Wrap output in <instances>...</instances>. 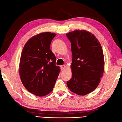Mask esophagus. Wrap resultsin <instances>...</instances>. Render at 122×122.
Returning a JSON list of instances; mask_svg holds the SVG:
<instances>
[{
    "label": "esophagus",
    "mask_w": 122,
    "mask_h": 122,
    "mask_svg": "<svg viewBox=\"0 0 122 122\" xmlns=\"http://www.w3.org/2000/svg\"><path fill=\"white\" fill-rule=\"evenodd\" d=\"M65 67H66V66L65 65L60 66V68H61V71H63V70L65 68Z\"/></svg>",
    "instance_id": "1"
}]
</instances>
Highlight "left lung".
Returning a JSON list of instances; mask_svg holds the SVG:
<instances>
[{
  "mask_svg": "<svg viewBox=\"0 0 122 122\" xmlns=\"http://www.w3.org/2000/svg\"><path fill=\"white\" fill-rule=\"evenodd\" d=\"M71 42V78L67 82L71 92L85 95L98 86L104 68L102 46L95 36L85 30L66 34Z\"/></svg>",
  "mask_w": 122,
  "mask_h": 122,
  "instance_id": "8db88e82",
  "label": "left lung"
}]
</instances>
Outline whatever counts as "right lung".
<instances>
[{
  "label": "right lung",
  "mask_w": 122,
  "mask_h": 122,
  "mask_svg": "<svg viewBox=\"0 0 122 122\" xmlns=\"http://www.w3.org/2000/svg\"><path fill=\"white\" fill-rule=\"evenodd\" d=\"M56 34L44 32L29 39L21 52L19 75L24 86L30 93L44 96L53 90L60 68L51 43Z\"/></svg>",
  "instance_id": "obj_1"
}]
</instances>
